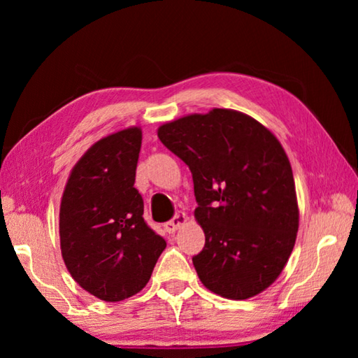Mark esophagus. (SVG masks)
<instances>
[{"instance_id":"obj_1","label":"esophagus","mask_w":358,"mask_h":358,"mask_svg":"<svg viewBox=\"0 0 358 358\" xmlns=\"http://www.w3.org/2000/svg\"><path fill=\"white\" fill-rule=\"evenodd\" d=\"M186 222H187V215L186 213H177L171 221L164 224V230L167 234H175L181 226H185Z\"/></svg>"}]
</instances>
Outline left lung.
Listing matches in <instances>:
<instances>
[{
	"instance_id": "1",
	"label": "left lung",
	"mask_w": 358,
	"mask_h": 358,
	"mask_svg": "<svg viewBox=\"0 0 358 358\" xmlns=\"http://www.w3.org/2000/svg\"><path fill=\"white\" fill-rule=\"evenodd\" d=\"M157 137L189 167L205 234L192 257L211 292L246 300L271 286L299 232L289 157L273 132L232 108L192 113L159 126Z\"/></svg>"
}]
</instances>
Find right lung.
<instances>
[{"mask_svg": "<svg viewBox=\"0 0 358 358\" xmlns=\"http://www.w3.org/2000/svg\"><path fill=\"white\" fill-rule=\"evenodd\" d=\"M142 129L131 126L93 143L69 173L59 205L66 268L82 289L121 301L147 286L166 240L143 220L134 187Z\"/></svg>", "mask_w": 358, "mask_h": 358, "instance_id": "right-lung-1", "label": "right lung"}]
</instances>
